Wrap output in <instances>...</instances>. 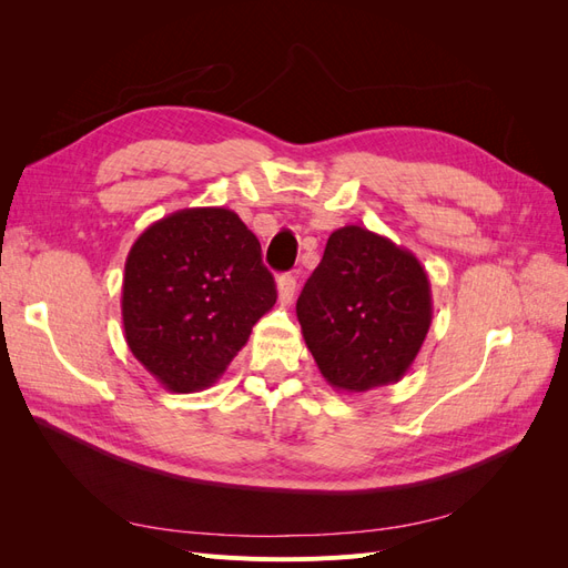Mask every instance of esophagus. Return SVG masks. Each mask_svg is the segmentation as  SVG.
<instances>
[{
    "instance_id": "esophagus-1",
    "label": "esophagus",
    "mask_w": 568,
    "mask_h": 568,
    "mask_svg": "<svg viewBox=\"0 0 568 568\" xmlns=\"http://www.w3.org/2000/svg\"><path fill=\"white\" fill-rule=\"evenodd\" d=\"M277 294H280L282 305H288L291 301H294V294H296V277H294V274H282V277L277 280Z\"/></svg>"
}]
</instances>
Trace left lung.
Returning <instances> with one entry per match:
<instances>
[{
	"label": "left lung",
	"mask_w": 568,
	"mask_h": 568,
	"mask_svg": "<svg viewBox=\"0 0 568 568\" xmlns=\"http://www.w3.org/2000/svg\"><path fill=\"white\" fill-rule=\"evenodd\" d=\"M296 315L324 382L365 393L400 382L434 317L417 255L359 225L332 232Z\"/></svg>",
	"instance_id": "1"
}]
</instances>
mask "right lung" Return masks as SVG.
I'll return each mask as SVG.
<instances>
[{
	"label": "right lung",
	"mask_w": 568,
	"mask_h": 568,
	"mask_svg": "<svg viewBox=\"0 0 568 568\" xmlns=\"http://www.w3.org/2000/svg\"><path fill=\"white\" fill-rule=\"evenodd\" d=\"M277 303L261 242L230 209H182L149 225L123 274L132 355L163 388L215 384Z\"/></svg>",
	"instance_id": "right-lung-1"
}]
</instances>
